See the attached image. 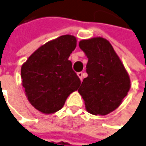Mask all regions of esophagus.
I'll return each mask as SVG.
<instances>
[{"label": "esophagus", "mask_w": 146, "mask_h": 146, "mask_svg": "<svg viewBox=\"0 0 146 146\" xmlns=\"http://www.w3.org/2000/svg\"><path fill=\"white\" fill-rule=\"evenodd\" d=\"M77 75L78 76V78H80V80L82 81V79H83V76H84L83 73H82V72H79V73H77Z\"/></svg>", "instance_id": "esophagus-1"}]
</instances>
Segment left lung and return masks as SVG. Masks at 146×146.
Wrapping results in <instances>:
<instances>
[{
    "label": "left lung",
    "instance_id": "1",
    "mask_svg": "<svg viewBox=\"0 0 146 146\" xmlns=\"http://www.w3.org/2000/svg\"><path fill=\"white\" fill-rule=\"evenodd\" d=\"M79 47L88 58V77L78 88L87 111L106 115L115 110L130 88L129 73L112 45L104 37L81 40Z\"/></svg>",
    "mask_w": 146,
    "mask_h": 146
}]
</instances>
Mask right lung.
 <instances>
[{
	"label": "right lung",
	"mask_w": 146,
	"mask_h": 146,
	"mask_svg": "<svg viewBox=\"0 0 146 146\" xmlns=\"http://www.w3.org/2000/svg\"><path fill=\"white\" fill-rule=\"evenodd\" d=\"M77 46L72 35H63L37 48L22 64L21 84L30 104L45 114L60 110L81 84L68 60Z\"/></svg>",
	"instance_id": "add662e5"
}]
</instances>
